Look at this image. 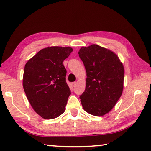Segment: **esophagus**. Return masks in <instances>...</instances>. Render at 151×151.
<instances>
[{
	"label": "esophagus",
	"mask_w": 151,
	"mask_h": 151,
	"mask_svg": "<svg viewBox=\"0 0 151 151\" xmlns=\"http://www.w3.org/2000/svg\"><path fill=\"white\" fill-rule=\"evenodd\" d=\"M75 85H76V82H72L71 84H70V86H71V87H72V88H74V87H75Z\"/></svg>",
	"instance_id": "obj_1"
}]
</instances>
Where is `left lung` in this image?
I'll return each mask as SVG.
<instances>
[{
	"instance_id": "8db88e82",
	"label": "left lung",
	"mask_w": 151,
	"mask_h": 151,
	"mask_svg": "<svg viewBox=\"0 0 151 151\" xmlns=\"http://www.w3.org/2000/svg\"><path fill=\"white\" fill-rule=\"evenodd\" d=\"M78 54L87 75L85 91L80 96L82 107L89 114L102 116L123 93V65L116 54L95 44L82 47Z\"/></svg>"
}]
</instances>
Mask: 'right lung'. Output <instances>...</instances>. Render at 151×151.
<instances>
[{"instance_id":"1","label":"right lung","mask_w":151,"mask_h":151,"mask_svg":"<svg viewBox=\"0 0 151 151\" xmlns=\"http://www.w3.org/2000/svg\"><path fill=\"white\" fill-rule=\"evenodd\" d=\"M72 52L71 47L45 48L24 66V91L34 110L43 119L56 118L65 110L70 90L62 63Z\"/></svg>"}]
</instances>
